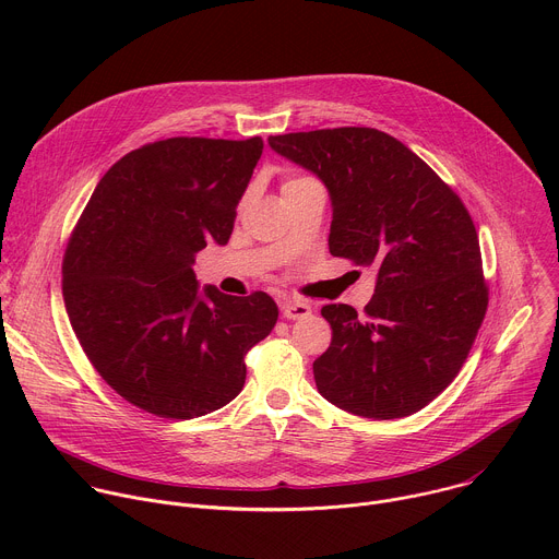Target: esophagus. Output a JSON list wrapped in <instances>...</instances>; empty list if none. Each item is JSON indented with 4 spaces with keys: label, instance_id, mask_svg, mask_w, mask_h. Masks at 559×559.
<instances>
[{
    "label": "esophagus",
    "instance_id": "obj_1",
    "mask_svg": "<svg viewBox=\"0 0 559 559\" xmlns=\"http://www.w3.org/2000/svg\"><path fill=\"white\" fill-rule=\"evenodd\" d=\"M281 309H283V316L287 318V321H302V318H307L311 313V305L305 300H296V298H285L281 302Z\"/></svg>",
    "mask_w": 559,
    "mask_h": 559
}]
</instances>
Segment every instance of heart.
I'll return each mask as SVG.
<instances>
[{"label": "heart", "mask_w": 559, "mask_h": 559, "mask_svg": "<svg viewBox=\"0 0 559 559\" xmlns=\"http://www.w3.org/2000/svg\"><path fill=\"white\" fill-rule=\"evenodd\" d=\"M302 181H307V179H300V177H296V179H287V181L283 183V190H285V188H292V186H296V183H302Z\"/></svg>", "instance_id": "heart-1"}]
</instances>
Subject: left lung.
Wrapping results in <instances>:
<instances>
[{
    "label": "left lung",
    "mask_w": 559,
    "mask_h": 559,
    "mask_svg": "<svg viewBox=\"0 0 559 559\" xmlns=\"http://www.w3.org/2000/svg\"><path fill=\"white\" fill-rule=\"evenodd\" d=\"M267 143L325 183L330 252L376 270L365 313L343 302L321 309L334 336L313 360L318 391L362 418L420 412L457 376L489 305L464 203L418 154L376 128L289 132Z\"/></svg>",
    "instance_id": "8db88e82"
}]
</instances>
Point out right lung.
<instances>
[{"label": "right lung", "instance_id": "add662e5", "mask_svg": "<svg viewBox=\"0 0 559 559\" xmlns=\"http://www.w3.org/2000/svg\"><path fill=\"white\" fill-rule=\"evenodd\" d=\"M263 139L173 136L128 152L97 183L63 257L79 345L130 405L190 420L246 384V354L276 325L265 292L227 296L192 270L225 246Z\"/></svg>", "mask_w": 559, "mask_h": 559}]
</instances>
